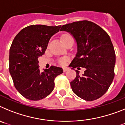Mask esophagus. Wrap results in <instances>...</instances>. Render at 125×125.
I'll list each match as a JSON object with an SVG mask.
<instances>
[{
  "label": "esophagus",
  "mask_w": 125,
  "mask_h": 125,
  "mask_svg": "<svg viewBox=\"0 0 125 125\" xmlns=\"http://www.w3.org/2000/svg\"><path fill=\"white\" fill-rule=\"evenodd\" d=\"M68 70V68H63V71L64 72H66V71H67Z\"/></svg>",
  "instance_id": "1"
}]
</instances>
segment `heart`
Masks as SVG:
<instances>
[{"label":"heart","mask_w":125,"mask_h":125,"mask_svg":"<svg viewBox=\"0 0 125 125\" xmlns=\"http://www.w3.org/2000/svg\"><path fill=\"white\" fill-rule=\"evenodd\" d=\"M71 37L70 36H68V35H66V36H64L63 37V38H62V41L64 40V39H66L68 38V37ZM68 61V59H66V58H62V59H61L60 60H59V64L61 65H64L65 64H66V61Z\"/></svg>","instance_id":"heart-1"}]
</instances>
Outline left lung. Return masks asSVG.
<instances>
[{
	"mask_svg": "<svg viewBox=\"0 0 125 125\" xmlns=\"http://www.w3.org/2000/svg\"><path fill=\"white\" fill-rule=\"evenodd\" d=\"M60 31L70 33L77 43V53L70 66L85 68L84 73L71 82L73 91L86 101H93L105 93L115 76L116 56L110 36L101 27L88 21L74 22Z\"/></svg>",
	"mask_w": 125,
	"mask_h": 125,
	"instance_id": "8db88e82",
	"label": "left lung"
}]
</instances>
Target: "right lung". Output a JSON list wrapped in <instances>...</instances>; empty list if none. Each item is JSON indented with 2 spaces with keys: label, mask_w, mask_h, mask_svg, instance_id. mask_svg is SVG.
Listing matches in <instances>:
<instances>
[{
  "label": "right lung",
  "mask_w": 125,
  "mask_h": 125,
  "mask_svg": "<svg viewBox=\"0 0 125 125\" xmlns=\"http://www.w3.org/2000/svg\"><path fill=\"white\" fill-rule=\"evenodd\" d=\"M61 27L29 25L13 40L9 51V72L15 88L28 100L37 101L50 94L54 79L62 73L61 68L53 66L41 72L38 64V57L44 54L51 37Z\"/></svg>",
  "instance_id": "1"
}]
</instances>
